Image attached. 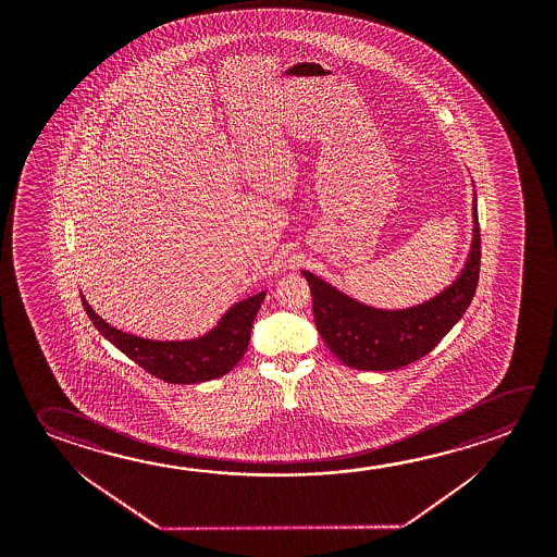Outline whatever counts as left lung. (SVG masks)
<instances>
[{
    "mask_svg": "<svg viewBox=\"0 0 557 557\" xmlns=\"http://www.w3.org/2000/svg\"><path fill=\"white\" fill-rule=\"evenodd\" d=\"M474 237L465 268L453 285L410 309L384 310L347 297L319 275L301 272L312 293V312L330 351L357 371H394L428 356L474 299L480 277L478 200L472 201Z\"/></svg>",
    "mask_w": 557,
    "mask_h": 557,
    "instance_id": "8db88e82",
    "label": "left lung"
}]
</instances>
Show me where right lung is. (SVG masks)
<instances>
[{
	"mask_svg": "<svg viewBox=\"0 0 557 557\" xmlns=\"http://www.w3.org/2000/svg\"><path fill=\"white\" fill-rule=\"evenodd\" d=\"M264 297L262 292L235 302L206 336L183 342H157L122 332L102 320L85 301L83 293L82 302L92 326L147 373L164 383L196 384L220 379L237 366L247 351L256 312Z\"/></svg>",
	"mask_w": 557,
	"mask_h": 557,
	"instance_id": "add662e5",
	"label": "right lung"
}]
</instances>
